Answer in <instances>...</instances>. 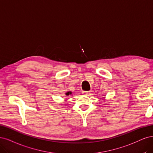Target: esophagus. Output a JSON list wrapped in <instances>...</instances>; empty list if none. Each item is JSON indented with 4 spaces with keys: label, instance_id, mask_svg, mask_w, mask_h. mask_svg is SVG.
I'll list each match as a JSON object with an SVG mask.
<instances>
[{
    "label": "esophagus",
    "instance_id": "esophagus-1",
    "mask_svg": "<svg viewBox=\"0 0 153 153\" xmlns=\"http://www.w3.org/2000/svg\"><path fill=\"white\" fill-rule=\"evenodd\" d=\"M82 95H89L90 92L87 91H82Z\"/></svg>",
    "mask_w": 153,
    "mask_h": 153
}]
</instances>
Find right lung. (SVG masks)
I'll return each instance as SVG.
<instances>
[{
    "mask_svg": "<svg viewBox=\"0 0 153 153\" xmlns=\"http://www.w3.org/2000/svg\"><path fill=\"white\" fill-rule=\"evenodd\" d=\"M71 93H72V92L71 91H67V93H65V95H71Z\"/></svg>",
    "mask_w": 153,
    "mask_h": 153,
    "instance_id": "add662e5",
    "label": "right lung"
}]
</instances>
